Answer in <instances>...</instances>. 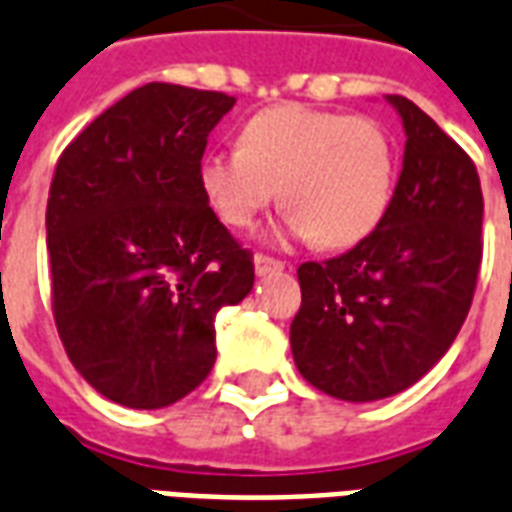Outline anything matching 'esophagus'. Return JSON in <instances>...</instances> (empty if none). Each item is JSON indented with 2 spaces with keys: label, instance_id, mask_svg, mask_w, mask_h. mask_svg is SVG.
I'll return each mask as SVG.
<instances>
[{
  "label": "esophagus",
  "instance_id": "esophagus-1",
  "mask_svg": "<svg viewBox=\"0 0 512 512\" xmlns=\"http://www.w3.org/2000/svg\"><path fill=\"white\" fill-rule=\"evenodd\" d=\"M284 268L282 260H276L271 255H263V252H257L255 255V271L257 276H271V273H279Z\"/></svg>",
  "mask_w": 512,
  "mask_h": 512
}]
</instances>
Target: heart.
<instances>
[{
	"label": "heart",
	"mask_w": 512,
	"mask_h": 512,
	"mask_svg": "<svg viewBox=\"0 0 512 512\" xmlns=\"http://www.w3.org/2000/svg\"><path fill=\"white\" fill-rule=\"evenodd\" d=\"M397 179V147L378 120L306 104L257 112L241 128V150H214L198 182L228 228H249L282 190L292 209L284 230L349 249L381 225Z\"/></svg>",
	"instance_id": "1"
}]
</instances>
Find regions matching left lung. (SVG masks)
I'll return each mask as SVG.
<instances>
[{
	"label": "left lung",
	"instance_id": "1",
	"mask_svg": "<svg viewBox=\"0 0 512 512\" xmlns=\"http://www.w3.org/2000/svg\"><path fill=\"white\" fill-rule=\"evenodd\" d=\"M389 101L408 136L389 212L346 255L300 265L290 327L300 376L349 403L403 392L446 354L483 257L473 158L413 101Z\"/></svg>",
	"mask_w": 512,
	"mask_h": 512
}]
</instances>
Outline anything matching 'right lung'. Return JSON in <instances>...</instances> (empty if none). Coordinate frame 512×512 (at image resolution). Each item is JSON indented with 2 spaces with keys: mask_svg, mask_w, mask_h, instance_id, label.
Masks as SVG:
<instances>
[{
  "mask_svg": "<svg viewBox=\"0 0 512 512\" xmlns=\"http://www.w3.org/2000/svg\"><path fill=\"white\" fill-rule=\"evenodd\" d=\"M236 104L147 83L66 144L50 182V295L66 357L126 408H166L217 357L214 317L255 284L252 252L204 198L206 136Z\"/></svg>",
  "mask_w": 512,
  "mask_h": 512,
  "instance_id": "add662e5",
  "label": "right lung"
}]
</instances>
